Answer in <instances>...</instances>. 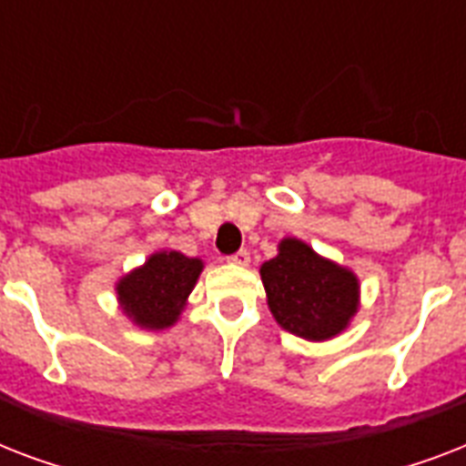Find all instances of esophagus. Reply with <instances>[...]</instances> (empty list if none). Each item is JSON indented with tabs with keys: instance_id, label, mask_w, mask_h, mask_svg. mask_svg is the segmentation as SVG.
I'll return each instance as SVG.
<instances>
[{
	"instance_id": "esophagus-1",
	"label": "esophagus",
	"mask_w": 466,
	"mask_h": 466,
	"mask_svg": "<svg viewBox=\"0 0 466 466\" xmlns=\"http://www.w3.org/2000/svg\"><path fill=\"white\" fill-rule=\"evenodd\" d=\"M227 261L232 263V266H241V268H244V266H248V261H251V256H248V251H244V248H241V251H237V254L229 256Z\"/></svg>"
}]
</instances>
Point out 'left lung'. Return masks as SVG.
<instances>
[{
  "mask_svg": "<svg viewBox=\"0 0 466 466\" xmlns=\"http://www.w3.org/2000/svg\"><path fill=\"white\" fill-rule=\"evenodd\" d=\"M261 280L278 324L314 343L336 339L360 309V280L353 270L298 237L278 241V254L261 266Z\"/></svg>",
  "mask_w": 466,
  "mask_h": 466,
  "instance_id": "obj_1",
  "label": "left lung"
}]
</instances>
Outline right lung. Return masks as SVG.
Returning a JSON list of instances; mask_svg holds the SVG:
<instances>
[{
	"label": "right lung",
	"mask_w": 466,
	"mask_h": 466,
	"mask_svg": "<svg viewBox=\"0 0 466 466\" xmlns=\"http://www.w3.org/2000/svg\"><path fill=\"white\" fill-rule=\"evenodd\" d=\"M203 268L200 258L159 248L142 266L116 280L120 311L140 329L164 331L181 319Z\"/></svg>",
	"instance_id": "obj_1"
}]
</instances>
